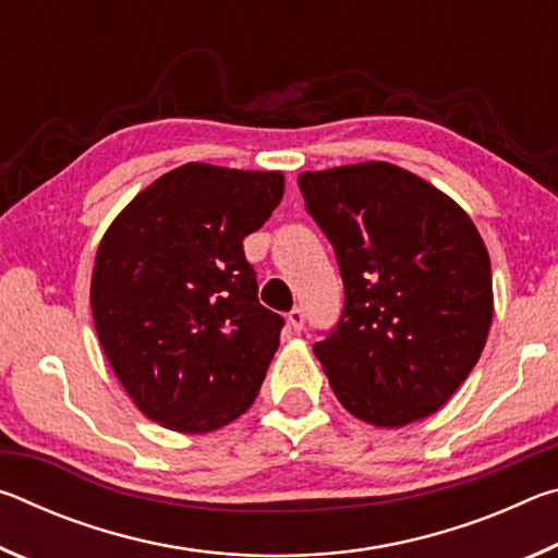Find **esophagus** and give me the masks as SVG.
I'll return each mask as SVG.
<instances>
[{"instance_id":"obj_1","label":"esophagus","mask_w":558,"mask_h":558,"mask_svg":"<svg viewBox=\"0 0 558 558\" xmlns=\"http://www.w3.org/2000/svg\"><path fill=\"white\" fill-rule=\"evenodd\" d=\"M288 325L290 329H295V332H300L302 327H305V313H302L300 307H292L288 313Z\"/></svg>"}]
</instances>
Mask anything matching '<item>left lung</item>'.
Segmentation results:
<instances>
[{"mask_svg":"<svg viewBox=\"0 0 558 558\" xmlns=\"http://www.w3.org/2000/svg\"><path fill=\"white\" fill-rule=\"evenodd\" d=\"M298 184L344 282L342 317L313 347L335 396L379 428L428 418L468 379L493 325L475 223L389 162L302 172Z\"/></svg>","mask_w":558,"mask_h":558,"instance_id":"1","label":"left lung"}]
</instances>
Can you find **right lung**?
Listing matches in <instances>:
<instances>
[{
  "mask_svg": "<svg viewBox=\"0 0 558 558\" xmlns=\"http://www.w3.org/2000/svg\"><path fill=\"white\" fill-rule=\"evenodd\" d=\"M282 189L280 172L189 162L143 189L102 235L93 323L120 384L159 426L209 433L256 401L282 317L258 302L243 239Z\"/></svg>",
  "mask_w": 558,
  "mask_h": 558,
  "instance_id": "obj_1",
  "label": "right lung"
}]
</instances>
